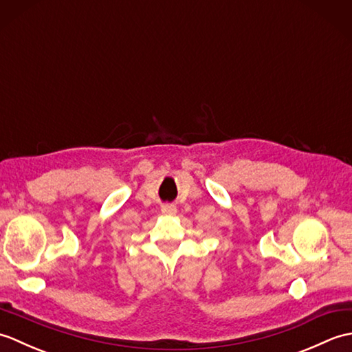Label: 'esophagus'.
<instances>
[{
  "instance_id": "obj_1",
  "label": "esophagus",
  "mask_w": 352,
  "mask_h": 352,
  "mask_svg": "<svg viewBox=\"0 0 352 352\" xmlns=\"http://www.w3.org/2000/svg\"><path fill=\"white\" fill-rule=\"evenodd\" d=\"M162 213H164V214H175L177 213V207L174 204H164V206H162Z\"/></svg>"
}]
</instances>
